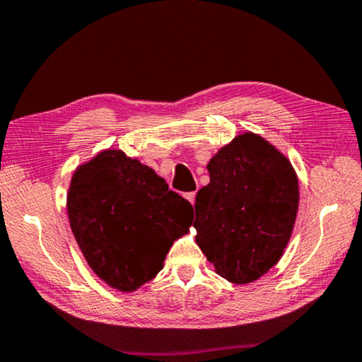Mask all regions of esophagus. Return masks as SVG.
Wrapping results in <instances>:
<instances>
[{"label":"esophagus","instance_id":"obj_1","mask_svg":"<svg viewBox=\"0 0 362 362\" xmlns=\"http://www.w3.org/2000/svg\"><path fill=\"white\" fill-rule=\"evenodd\" d=\"M185 198L189 201V203L192 204H194V198H196V193L194 192H192V193H187L185 194Z\"/></svg>","mask_w":362,"mask_h":362}]
</instances>
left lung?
Masks as SVG:
<instances>
[{"label": "left lung", "mask_w": 362, "mask_h": 362, "mask_svg": "<svg viewBox=\"0 0 362 362\" xmlns=\"http://www.w3.org/2000/svg\"><path fill=\"white\" fill-rule=\"evenodd\" d=\"M211 182L196 194V244L216 273L249 284L284 254L298 211L289 158L259 134L243 132L207 163Z\"/></svg>", "instance_id": "8db88e82"}]
</instances>
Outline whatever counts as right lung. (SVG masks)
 <instances>
[{
  "label": "right lung",
  "instance_id": "obj_1",
  "mask_svg": "<svg viewBox=\"0 0 362 362\" xmlns=\"http://www.w3.org/2000/svg\"><path fill=\"white\" fill-rule=\"evenodd\" d=\"M66 212L90 269L113 289L134 292L189 231L193 207L151 168L108 148L73 173Z\"/></svg>",
  "mask_w": 362,
  "mask_h": 362
}]
</instances>
